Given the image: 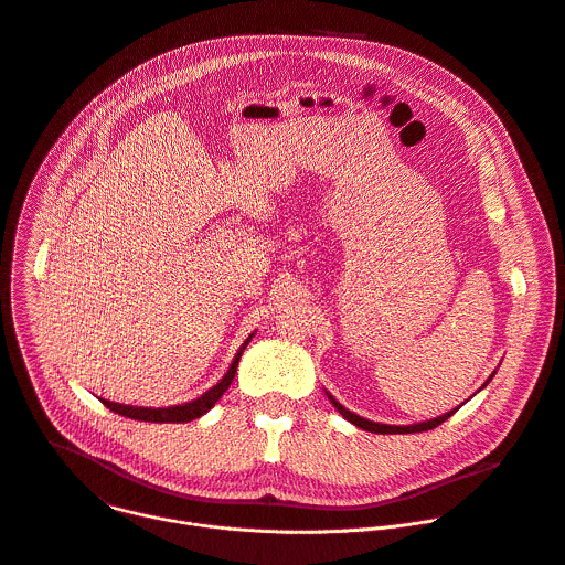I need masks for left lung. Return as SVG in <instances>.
<instances>
[{
    "label": "left lung",
    "mask_w": 565,
    "mask_h": 565,
    "mask_svg": "<svg viewBox=\"0 0 565 565\" xmlns=\"http://www.w3.org/2000/svg\"><path fill=\"white\" fill-rule=\"evenodd\" d=\"M494 377V372L490 374V380ZM488 380V382H490ZM488 382L483 384V386H488ZM328 395V399H330V404L339 411V415L343 417V419H348L350 424H354L356 428H361V430H367V433H377V435H411V433H424V430H433V428H437V426H441L446 419H450L459 408H455V411H450V413H446V415H441V417H437V419H430V422H422V424H413V426H388V424H377V422H370V419H363V417H359V415H354V413H350L348 408H343L330 393H326Z\"/></svg>",
    "instance_id": "8db88e82"
}]
</instances>
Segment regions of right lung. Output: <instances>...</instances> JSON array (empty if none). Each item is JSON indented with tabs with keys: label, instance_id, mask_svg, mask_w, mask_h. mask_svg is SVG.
<instances>
[{
	"label": "right lung",
	"instance_id": "obj_1",
	"mask_svg": "<svg viewBox=\"0 0 565 565\" xmlns=\"http://www.w3.org/2000/svg\"><path fill=\"white\" fill-rule=\"evenodd\" d=\"M255 337V332L242 343V348L237 350L228 372L222 377L220 384H215L211 391H206L202 397L188 402V404H181V406H168V408H141V406H124V404H115V402H106L99 397V402L110 408L113 413L121 415V417H128V419H137V422H150V424H183V422H193V419H200L202 415H206L220 399L222 395L228 391V386L233 384L235 380V372H237V365H239V356L244 354L246 345L250 343V339Z\"/></svg>",
	"mask_w": 565,
	"mask_h": 565
}]
</instances>
